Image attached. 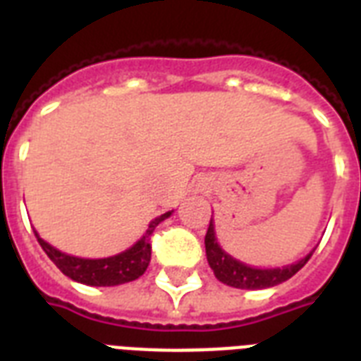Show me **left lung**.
Listing matches in <instances>:
<instances>
[{"mask_svg": "<svg viewBox=\"0 0 361 361\" xmlns=\"http://www.w3.org/2000/svg\"><path fill=\"white\" fill-rule=\"evenodd\" d=\"M206 243V257H208L209 268L214 269L215 277L234 288H243V290H260V288H269L283 283V281L290 279L292 275H296L300 269L307 264L313 252H309L307 257H303L302 260L290 264V266H283V268H269L260 269L247 266V264L240 262L236 258H232L231 255H226L221 245L217 243L214 231V221H209L208 232L204 238Z\"/></svg>", "mask_w": 361, "mask_h": 361, "instance_id": "1", "label": "left lung"}]
</instances>
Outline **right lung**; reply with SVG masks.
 <instances>
[{"instance_id":"right-lung-1","label":"right lung","mask_w":361,"mask_h":361,"mask_svg":"<svg viewBox=\"0 0 361 361\" xmlns=\"http://www.w3.org/2000/svg\"><path fill=\"white\" fill-rule=\"evenodd\" d=\"M170 214L172 212H166L161 217H155L147 226L146 234L136 241L135 245L129 247L127 251L120 252V255H114V257L109 258L71 257V255L58 251L56 247H52L42 238H39L37 232L35 236L41 243L42 251L48 255V258L73 281H78L82 285L90 286H116L138 279L146 271L149 258H152L153 231L161 221L170 217Z\"/></svg>"}]
</instances>
